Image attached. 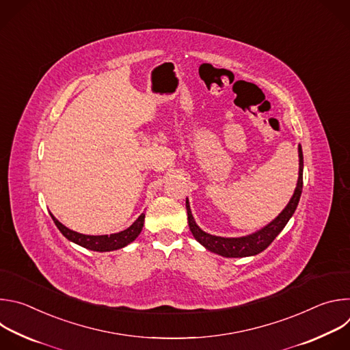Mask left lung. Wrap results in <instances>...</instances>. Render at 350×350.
Returning a JSON list of instances; mask_svg holds the SVG:
<instances>
[{
    "mask_svg": "<svg viewBox=\"0 0 350 350\" xmlns=\"http://www.w3.org/2000/svg\"><path fill=\"white\" fill-rule=\"evenodd\" d=\"M302 187H304V154H302V146L299 145V177H297L295 192L286 208L270 224H267L265 228H262L255 234L239 237V238H223V237L211 235L196 226L189 209L188 199H187L185 206H187L189 230L195 237V239L199 243H202L208 251L221 255L224 258H245V256L258 255L263 252L265 249L274 241V238L282 231L288 220L292 217L299 204V199H301Z\"/></svg>",
    "mask_w": 350,
    "mask_h": 350,
    "instance_id": "8db88e82",
    "label": "left lung"
}]
</instances>
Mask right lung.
<instances>
[{"label": "right lung", "mask_w": 350, "mask_h": 350, "mask_svg": "<svg viewBox=\"0 0 350 350\" xmlns=\"http://www.w3.org/2000/svg\"><path fill=\"white\" fill-rule=\"evenodd\" d=\"M55 226L59 228V231L72 242L91 249V251H96V252H108V251H115V249H120L126 245H129L130 242H133L141 232L142 226H144V219L145 215L141 213V216L124 231L116 232V234H111V235H84L76 231L69 230L68 227H65L62 223H59L53 215H51Z\"/></svg>", "instance_id": "right-lung-1"}]
</instances>
